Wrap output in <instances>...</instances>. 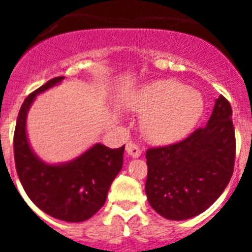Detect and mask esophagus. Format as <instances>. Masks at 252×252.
<instances>
[{
    "label": "esophagus",
    "mask_w": 252,
    "mask_h": 252,
    "mask_svg": "<svg viewBox=\"0 0 252 252\" xmlns=\"http://www.w3.org/2000/svg\"><path fill=\"white\" fill-rule=\"evenodd\" d=\"M126 151H127L128 155L132 158H139L140 155H141V150H140V148L132 141H128L127 144H126Z\"/></svg>",
    "instance_id": "1"
}]
</instances>
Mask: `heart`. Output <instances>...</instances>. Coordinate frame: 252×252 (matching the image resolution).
Wrapping results in <instances>:
<instances>
[{
    "label": "heart",
    "mask_w": 252,
    "mask_h": 252,
    "mask_svg": "<svg viewBox=\"0 0 252 252\" xmlns=\"http://www.w3.org/2000/svg\"><path fill=\"white\" fill-rule=\"evenodd\" d=\"M142 117L145 136L158 144H169L186 136L203 108L199 93L169 79L153 82L142 88L133 102Z\"/></svg>",
    "instance_id": "obj_1"
}]
</instances>
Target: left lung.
<instances>
[{"label": "left lung", "mask_w": 252, "mask_h": 252, "mask_svg": "<svg viewBox=\"0 0 252 252\" xmlns=\"http://www.w3.org/2000/svg\"><path fill=\"white\" fill-rule=\"evenodd\" d=\"M235 157L232 108L220 94L204 127L171 145L148 149L149 203L173 221L204 212L230 183Z\"/></svg>", "instance_id": "1"}]
</instances>
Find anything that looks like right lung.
I'll return each instance as SVG.
<instances>
[{"instance_id":"right-lung-1","label":"right lung","mask_w":252,"mask_h":252,"mask_svg":"<svg viewBox=\"0 0 252 252\" xmlns=\"http://www.w3.org/2000/svg\"><path fill=\"white\" fill-rule=\"evenodd\" d=\"M55 77L28 95L20 108L13 133V157L17 175L28 197L51 217L82 222L97 213L122 169L125 145L110 149L95 144L83 155L62 165H48L36 158L26 137V115L36 94L59 83Z\"/></svg>"}]
</instances>
